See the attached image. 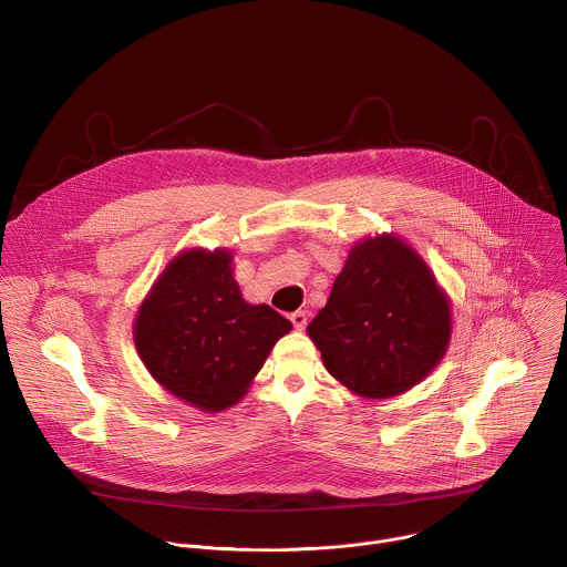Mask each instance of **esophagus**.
I'll use <instances>...</instances> for the list:
<instances>
[{
	"label": "esophagus",
	"instance_id": "1",
	"mask_svg": "<svg viewBox=\"0 0 567 567\" xmlns=\"http://www.w3.org/2000/svg\"><path fill=\"white\" fill-rule=\"evenodd\" d=\"M289 320L293 322V327H296L298 331H302V329L307 327V313H305V311H293V313L289 316Z\"/></svg>",
	"mask_w": 567,
	"mask_h": 567
}]
</instances>
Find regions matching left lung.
Wrapping results in <instances>:
<instances>
[{
    "label": "left lung",
    "mask_w": 567,
    "mask_h": 567,
    "mask_svg": "<svg viewBox=\"0 0 567 567\" xmlns=\"http://www.w3.org/2000/svg\"><path fill=\"white\" fill-rule=\"evenodd\" d=\"M307 333L351 394L392 399L419 385L447 353L452 302L403 238L369 236L349 249Z\"/></svg>",
    "instance_id": "1"
}]
</instances>
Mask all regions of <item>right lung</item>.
Returning <instances> with one entry per match:
<instances>
[{
  "label": "right lung",
  "mask_w": 567,
  "mask_h": 567,
  "mask_svg": "<svg viewBox=\"0 0 567 567\" xmlns=\"http://www.w3.org/2000/svg\"><path fill=\"white\" fill-rule=\"evenodd\" d=\"M291 322L243 298L229 249H184L142 300L133 340L153 379L200 412H223L251 388Z\"/></svg>",
  "instance_id": "add662e5"
}]
</instances>
